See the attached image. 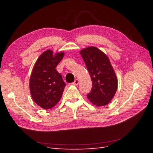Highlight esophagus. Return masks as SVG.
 I'll return each mask as SVG.
<instances>
[{
    "instance_id": "1",
    "label": "esophagus",
    "mask_w": 153,
    "mask_h": 153,
    "mask_svg": "<svg viewBox=\"0 0 153 153\" xmlns=\"http://www.w3.org/2000/svg\"><path fill=\"white\" fill-rule=\"evenodd\" d=\"M78 83H79V80L78 79H75V81L74 82H73V84L74 85H78Z\"/></svg>"
}]
</instances>
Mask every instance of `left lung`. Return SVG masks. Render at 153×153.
Instances as JSON below:
<instances>
[{"label": "left lung", "mask_w": 153, "mask_h": 153, "mask_svg": "<svg viewBox=\"0 0 153 153\" xmlns=\"http://www.w3.org/2000/svg\"><path fill=\"white\" fill-rule=\"evenodd\" d=\"M80 54L93 83L87 98L96 106H105L112 99L118 87V80L108 58L95 47L84 48Z\"/></svg>", "instance_id": "8db88e82"}]
</instances>
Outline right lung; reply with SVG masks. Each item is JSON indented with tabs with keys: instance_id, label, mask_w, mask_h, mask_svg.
<instances>
[{
	"instance_id": "add662e5",
	"label": "right lung",
	"mask_w": 153,
	"mask_h": 153,
	"mask_svg": "<svg viewBox=\"0 0 153 153\" xmlns=\"http://www.w3.org/2000/svg\"><path fill=\"white\" fill-rule=\"evenodd\" d=\"M53 51L42 53L35 64L30 77V89L35 102L44 109H51L59 102L66 83L56 68L64 53L53 56Z\"/></svg>"
}]
</instances>
